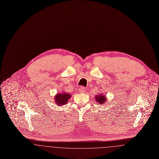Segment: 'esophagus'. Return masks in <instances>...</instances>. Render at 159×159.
<instances>
[{
  "mask_svg": "<svg viewBox=\"0 0 159 159\" xmlns=\"http://www.w3.org/2000/svg\"><path fill=\"white\" fill-rule=\"evenodd\" d=\"M79 91L80 93H83V92L85 91V88H84V87H83V86H80V87L79 88Z\"/></svg>",
  "mask_w": 159,
  "mask_h": 159,
  "instance_id": "esophagus-1",
  "label": "esophagus"
}]
</instances>
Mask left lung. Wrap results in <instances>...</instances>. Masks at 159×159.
Returning <instances> with one entry per match:
<instances>
[{
	"instance_id": "obj_1",
	"label": "left lung",
	"mask_w": 159,
	"mask_h": 159,
	"mask_svg": "<svg viewBox=\"0 0 159 159\" xmlns=\"http://www.w3.org/2000/svg\"><path fill=\"white\" fill-rule=\"evenodd\" d=\"M95 98H96V101L97 102H98V104H104L106 102V100H107L106 96L103 95L102 94H100L99 95H97L95 97Z\"/></svg>"
}]
</instances>
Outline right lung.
<instances>
[{
  "label": "right lung",
  "mask_w": 159,
  "mask_h": 159,
  "mask_svg": "<svg viewBox=\"0 0 159 159\" xmlns=\"http://www.w3.org/2000/svg\"><path fill=\"white\" fill-rule=\"evenodd\" d=\"M71 96V95L70 94L66 92L57 93L54 98L57 106H62L66 105L67 103L68 99L70 98Z\"/></svg>",
  "instance_id": "right-lung-1"
}]
</instances>
